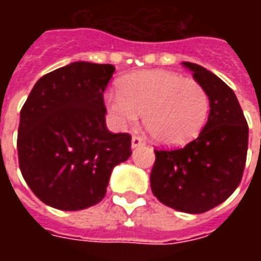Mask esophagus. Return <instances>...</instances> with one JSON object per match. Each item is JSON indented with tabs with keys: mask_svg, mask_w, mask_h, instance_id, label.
I'll return each mask as SVG.
<instances>
[{
	"mask_svg": "<svg viewBox=\"0 0 261 261\" xmlns=\"http://www.w3.org/2000/svg\"><path fill=\"white\" fill-rule=\"evenodd\" d=\"M145 144V141H144V138L140 136H133V138H131V147L136 148V147H140V145H144Z\"/></svg>",
	"mask_w": 261,
	"mask_h": 261,
	"instance_id": "1",
	"label": "esophagus"
}]
</instances>
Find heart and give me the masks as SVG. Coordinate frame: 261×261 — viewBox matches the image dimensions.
<instances>
[{
    "label": "heart",
    "mask_w": 261,
    "mask_h": 261,
    "mask_svg": "<svg viewBox=\"0 0 261 261\" xmlns=\"http://www.w3.org/2000/svg\"><path fill=\"white\" fill-rule=\"evenodd\" d=\"M121 91H109L105 102L114 123L125 128L144 114L155 141L183 145L205 124L210 99L201 84L169 71H142L121 81Z\"/></svg>",
    "instance_id": "b5f03b06"
}]
</instances>
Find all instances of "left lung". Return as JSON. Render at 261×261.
Segmentation results:
<instances>
[{"instance_id": "1", "label": "left lung", "mask_w": 261, "mask_h": 261, "mask_svg": "<svg viewBox=\"0 0 261 261\" xmlns=\"http://www.w3.org/2000/svg\"><path fill=\"white\" fill-rule=\"evenodd\" d=\"M183 65L207 92L208 121L196 140L183 148L155 149L151 189L168 207L201 214L224 202L239 186L249 127L236 95L224 81L201 65Z\"/></svg>"}]
</instances>
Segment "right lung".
Wrapping results in <instances>:
<instances>
[{
	"mask_svg": "<svg viewBox=\"0 0 261 261\" xmlns=\"http://www.w3.org/2000/svg\"><path fill=\"white\" fill-rule=\"evenodd\" d=\"M114 69L85 61L54 69L22 106L19 169L50 207L78 211L102 201L113 168L130 158L131 136L110 133L105 119L103 92Z\"/></svg>",
	"mask_w": 261,
	"mask_h": 261,
	"instance_id": "right-lung-1",
	"label": "right lung"
}]
</instances>
